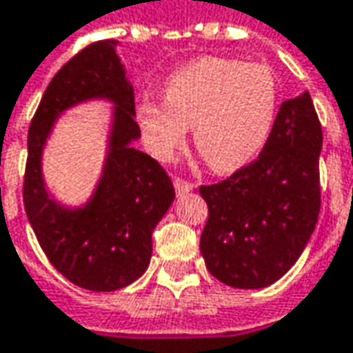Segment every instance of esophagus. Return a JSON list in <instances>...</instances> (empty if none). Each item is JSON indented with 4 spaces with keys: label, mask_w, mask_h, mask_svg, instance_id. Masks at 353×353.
<instances>
[{
    "label": "esophagus",
    "mask_w": 353,
    "mask_h": 353,
    "mask_svg": "<svg viewBox=\"0 0 353 353\" xmlns=\"http://www.w3.org/2000/svg\"><path fill=\"white\" fill-rule=\"evenodd\" d=\"M172 183H174V190H176V194H179V196H181V194H187V192H190V190L194 189V185H192V183H189V181H183V179H174Z\"/></svg>",
    "instance_id": "1"
}]
</instances>
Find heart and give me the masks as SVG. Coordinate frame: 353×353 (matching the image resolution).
I'll use <instances>...</instances> for the list:
<instances>
[{
  "label": "heart",
  "mask_w": 353,
  "mask_h": 353,
  "mask_svg": "<svg viewBox=\"0 0 353 353\" xmlns=\"http://www.w3.org/2000/svg\"><path fill=\"white\" fill-rule=\"evenodd\" d=\"M137 124L148 152L170 161L192 126V142L214 172H235L265 146L277 114V82L263 63L205 56L174 70L164 102L142 98Z\"/></svg>",
  "instance_id": "obj_1"
}]
</instances>
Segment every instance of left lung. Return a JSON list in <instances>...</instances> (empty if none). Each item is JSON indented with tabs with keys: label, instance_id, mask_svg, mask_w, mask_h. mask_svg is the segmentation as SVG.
I'll return each mask as SVG.
<instances>
[{
	"label": "left lung",
	"instance_id": "obj_1",
	"mask_svg": "<svg viewBox=\"0 0 353 353\" xmlns=\"http://www.w3.org/2000/svg\"><path fill=\"white\" fill-rule=\"evenodd\" d=\"M321 142L312 96L301 92L279 106L255 163L199 189L209 207L201 253L214 279L261 290L299 259L319 214Z\"/></svg>",
	"mask_w": 353,
	"mask_h": 353
}]
</instances>
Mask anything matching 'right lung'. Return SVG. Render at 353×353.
Segmentation results:
<instances>
[{
    "mask_svg": "<svg viewBox=\"0 0 353 353\" xmlns=\"http://www.w3.org/2000/svg\"><path fill=\"white\" fill-rule=\"evenodd\" d=\"M118 41H94L54 76L28 134L23 205L39 245L65 279L90 291L134 283L152 257V231L174 201L164 168L139 150L134 90ZM112 103L107 157L92 194L62 203L43 176V152L55 122L86 101Z\"/></svg>",
    "mask_w": 353,
    "mask_h": 353,
    "instance_id": "obj_1",
    "label": "right lung"
}]
</instances>
